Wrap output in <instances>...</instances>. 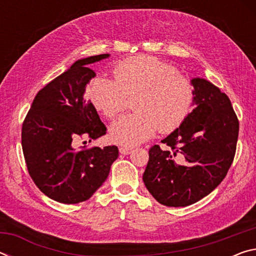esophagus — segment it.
Here are the masks:
<instances>
[{
	"instance_id": "34e87169",
	"label": "esophagus",
	"mask_w": 256,
	"mask_h": 256,
	"mask_svg": "<svg viewBox=\"0 0 256 256\" xmlns=\"http://www.w3.org/2000/svg\"><path fill=\"white\" fill-rule=\"evenodd\" d=\"M120 152L122 154H130L132 152V149L131 148H125V146H120Z\"/></svg>"
}]
</instances>
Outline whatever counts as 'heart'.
I'll return each instance as SVG.
<instances>
[{"label":"heart","mask_w":256,"mask_h":256,"mask_svg":"<svg viewBox=\"0 0 256 256\" xmlns=\"http://www.w3.org/2000/svg\"><path fill=\"white\" fill-rule=\"evenodd\" d=\"M115 81L98 76L88 86L92 105L107 118H114L133 100L132 115L116 120L110 128L114 144L134 146L157 130L167 133L178 128L192 108L193 86L170 63L138 55L115 66Z\"/></svg>","instance_id":"1"}]
</instances>
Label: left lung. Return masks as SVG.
Returning a JSON list of instances; mask_svg holds the SVG:
<instances>
[{
	"mask_svg": "<svg viewBox=\"0 0 256 256\" xmlns=\"http://www.w3.org/2000/svg\"><path fill=\"white\" fill-rule=\"evenodd\" d=\"M193 110L180 128L149 150L144 183L167 206L193 204L226 177L235 157L237 116L226 94L202 78H193Z\"/></svg>",
	"mask_w": 256,
	"mask_h": 256,
	"instance_id": "8db88e82",
	"label": "left lung"
}]
</instances>
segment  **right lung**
<instances>
[{
    "mask_svg": "<svg viewBox=\"0 0 256 256\" xmlns=\"http://www.w3.org/2000/svg\"><path fill=\"white\" fill-rule=\"evenodd\" d=\"M110 54L78 60L38 92L22 124L21 144L34 184L45 196L66 204L88 200L110 174L118 157L116 146L76 150L79 136L92 140L106 134L86 86L96 76L89 64Z\"/></svg>",
    "mask_w": 256,
    "mask_h": 256,
    "instance_id": "obj_1",
    "label": "right lung"
}]
</instances>
